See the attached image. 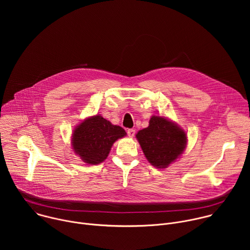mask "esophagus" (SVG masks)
<instances>
[{
    "label": "esophagus",
    "mask_w": 250,
    "mask_h": 250,
    "mask_svg": "<svg viewBox=\"0 0 250 250\" xmlns=\"http://www.w3.org/2000/svg\"><path fill=\"white\" fill-rule=\"evenodd\" d=\"M126 133H127L128 137H133V136H134V134H135V129H133V128H129V129H127V130H126Z\"/></svg>",
    "instance_id": "esophagus-1"
}]
</instances>
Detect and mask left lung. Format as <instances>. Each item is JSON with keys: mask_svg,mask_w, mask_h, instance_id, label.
<instances>
[{"mask_svg": "<svg viewBox=\"0 0 250 250\" xmlns=\"http://www.w3.org/2000/svg\"><path fill=\"white\" fill-rule=\"evenodd\" d=\"M136 138L147 160L157 168H165L183 153L187 137L185 131L172 122L153 116L146 128Z\"/></svg>", "mask_w": 250, "mask_h": 250, "instance_id": "8db88e82", "label": "left lung"}]
</instances>
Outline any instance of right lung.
<instances>
[{
    "label": "right lung",
    "mask_w": 250,
    "mask_h": 250,
    "mask_svg": "<svg viewBox=\"0 0 250 250\" xmlns=\"http://www.w3.org/2000/svg\"><path fill=\"white\" fill-rule=\"evenodd\" d=\"M125 130L101 116L85 120L73 132L74 151L88 164H99L108 157L114 142L124 137Z\"/></svg>",
    "instance_id": "1"
}]
</instances>
